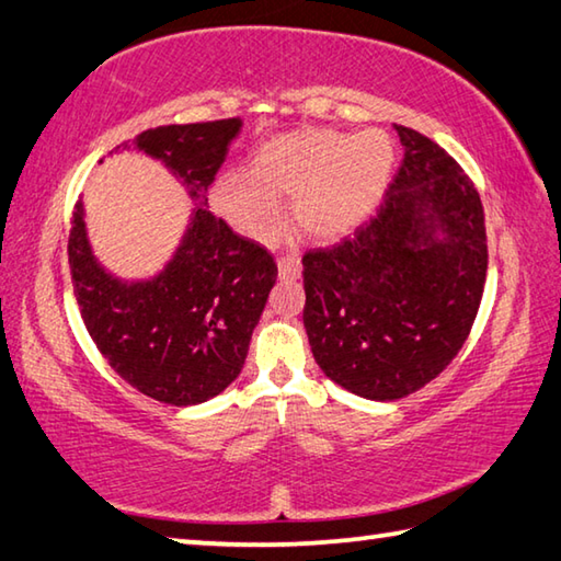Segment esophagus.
Returning <instances> with one entry per match:
<instances>
[{"mask_svg": "<svg viewBox=\"0 0 561 561\" xmlns=\"http://www.w3.org/2000/svg\"><path fill=\"white\" fill-rule=\"evenodd\" d=\"M277 272H279V279H297L301 274L299 257H279Z\"/></svg>", "mask_w": 561, "mask_h": 561, "instance_id": "34e87169", "label": "esophagus"}]
</instances>
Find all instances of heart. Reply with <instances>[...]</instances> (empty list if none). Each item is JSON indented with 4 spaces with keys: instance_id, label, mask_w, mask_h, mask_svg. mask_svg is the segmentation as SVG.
Returning a JSON list of instances; mask_svg holds the SVG:
<instances>
[{
    "instance_id": "obj_1",
    "label": "heart",
    "mask_w": 561,
    "mask_h": 561,
    "mask_svg": "<svg viewBox=\"0 0 561 561\" xmlns=\"http://www.w3.org/2000/svg\"><path fill=\"white\" fill-rule=\"evenodd\" d=\"M393 165L396 146L386 130L284 133L252 156L247 175L217 183L215 203L237 230L267 240L279 227V197H291L304 234L336 240L374 213Z\"/></svg>"
}]
</instances>
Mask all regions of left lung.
<instances>
[{"instance_id": "8db88e82", "label": "left lung", "mask_w": 561, "mask_h": 561, "mask_svg": "<svg viewBox=\"0 0 561 561\" xmlns=\"http://www.w3.org/2000/svg\"><path fill=\"white\" fill-rule=\"evenodd\" d=\"M403 163L354 237L304 254V329L331 381L368 401L431 383L458 356L488 272L482 203L431 138L393 126Z\"/></svg>"}]
</instances>
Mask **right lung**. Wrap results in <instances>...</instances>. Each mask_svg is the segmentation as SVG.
Segmentation results:
<instances>
[{"label": "right lung", "instance_id": "add662e5", "mask_svg": "<svg viewBox=\"0 0 561 561\" xmlns=\"http://www.w3.org/2000/svg\"><path fill=\"white\" fill-rule=\"evenodd\" d=\"M240 130L242 118L160 126L116 148L158 160L195 203L173 254L150 277L126 279L103 267L87 210L76 203L69 264L83 324L113 371L160 403H205L240 376L277 282L272 254L205 207Z\"/></svg>", "mask_w": 561, "mask_h": 561}]
</instances>
